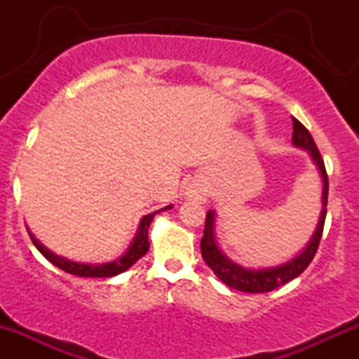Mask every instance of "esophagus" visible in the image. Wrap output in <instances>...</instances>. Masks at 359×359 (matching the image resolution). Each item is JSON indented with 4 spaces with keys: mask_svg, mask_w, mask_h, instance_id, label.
Segmentation results:
<instances>
[{
    "mask_svg": "<svg viewBox=\"0 0 359 359\" xmlns=\"http://www.w3.org/2000/svg\"><path fill=\"white\" fill-rule=\"evenodd\" d=\"M185 194H187L189 197H192V199H197V201L208 199V191H205L204 187H189Z\"/></svg>",
    "mask_w": 359,
    "mask_h": 359,
    "instance_id": "34e87169",
    "label": "esophagus"
}]
</instances>
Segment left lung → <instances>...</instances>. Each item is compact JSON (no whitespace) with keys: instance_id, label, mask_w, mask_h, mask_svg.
<instances>
[{"instance_id":"8db88e82","label":"left lung","mask_w":359,"mask_h":359,"mask_svg":"<svg viewBox=\"0 0 359 359\" xmlns=\"http://www.w3.org/2000/svg\"><path fill=\"white\" fill-rule=\"evenodd\" d=\"M292 125H294V133H292V142L295 147L304 148L311 154L312 160L319 168L320 175H323V212H320L319 224L312 236L311 243L307 245V248L299 255L297 258L290 259L285 265L275 266V269H265V270H248L243 269V266L236 265V263L228 259L222 255L216 243V236H214V212L209 211L205 216V224H204V234L203 240H201V253H203L204 262L208 263V266L211 269L216 277L224 282L226 285L236 288L241 292H250V294H263V292H271L275 288H278L283 283L290 282L295 277H299L304 270L311 265L312 258L316 257L317 248H319L320 236L324 231V221H325V212H327V192H329V180H327V172H325L324 160L320 156L319 148H317L314 138L311 137L309 130L299 119L292 118Z\"/></svg>"}]
</instances>
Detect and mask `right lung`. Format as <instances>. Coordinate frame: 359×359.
<instances>
[{"label": "right lung", "instance_id": "obj_1", "mask_svg": "<svg viewBox=\"0 0 359 359\" xmlns=\"http://www.w3.org/2000/svg\"><path fill=\"white\" fill-rule=\"evenodd\" d=\"M170 208L172 205H167L165 209H170ZM156 212L147 214V216L143 217L142 222H140L137 236H135L133 243H131L130 250H128L121 258L114 259V262H111V263H102V265L101 263L100 265H86V263H76V262H71V259L57 257V255H53L52 251H48L47 248H45L42 243L36 241L35 238L32 236V233H30V238H32V241H34V245L36 246V250H39L40 253H42L43 257L48 259V262L53 263L55 266H59L60 270L67 271V273L77 275V277L108 278V277H114V275L128 270L131 265H135V263H137L138 259L147 253L148 248H150V243H148V228H150V222H151V219H154V216Z\"/></svg>", "mask_w": 359, "mask_h": 359}]
</instances>
